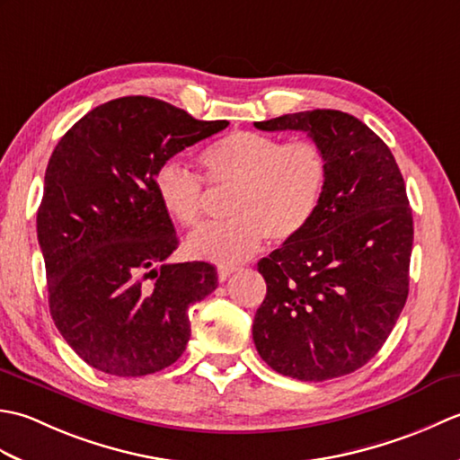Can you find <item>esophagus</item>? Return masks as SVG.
Wrapping results in <instances>:
<instances>
[{
  "label": "esophagus",
  "instance_id": "1",
  "mask_svg": "<svg viewBox=\"0 0 460 460\" xmlns=\"http://www.w3.org/2000/svg\"><path fill=\"white\" fill-rule=\"evenodd\" d=\"M235 270H237V267H219V269H217L219 282H225V280H227V279L233 275V272H235Z\"/></svg>",
  "mask_w": 460,
  "mask_h": 460
}]
</instances>
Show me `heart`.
Listing matches in <instances>:
<instances>
[{
	"label": "heart",
	"mask_w": 460,
	"mask_h": 460,
	"mask_svg": "<svg viewBox=\"0 0 460 460\" xmlns=\"http://www.w3.org/2000/svg\"><path fill=\"white\" fill-rule=\"evenodd\" d=\"M201 168L211 188H229L227 221L191 233L185 251L193 259L235 265L251 257L265 237L280 245L305 231L328 183V155L314 140L282 142L275 136L235 130L203 150ZM164 211L183 227L203 217V180L168 160L154 173Z\"/></svg>",
	"instance_id": "heart-1"
}]
</instances>
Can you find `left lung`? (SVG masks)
<instances>
[{
    "instance_id": "1",
    "label": "left lung",
    "mask_w": 460,
    "mask_h": 460,
    "mask_svg": "<svg viewBox=\"0 0 460 460\" xmlns=\"http://www.w3.org/2000/svg\"><path fill=\"white\" fill-rule=\"evenodd\" d=\"M255 126L306 132L328 155L314 219L257 265L267 282L252 322L257 351L300 381L351 374L385 344L407 300L413 215L403 175L351 114L306 111Z\"/></svg>"
}]
</instances>
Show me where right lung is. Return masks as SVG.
Wrapping results in <instances>:
<instances>
[{"mask_svg": "<svg viewBox=\"0 0 460 460\" xmlns=\"http://www.w3.org/2000/svg\"><path fill=\"white\" fill-rule=\"evenodd\" d=\"M227 126L150 96H122L96 106L58 140L37 239L55 326L94 369L148 376L188 346V310L217 288V270L201 261L165 262L178 237L154 173Z\"/></svg>", "mask_w": 460, "mask_h": 460, "instance_id": "add662e5", "label": "right lung"}]
</instances>
